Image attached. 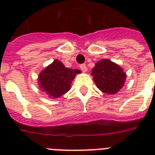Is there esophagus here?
Listing matches in <instances>:
<instances>
[{"label": "esophagus", "mask_w": 155, "mask_h": 155, "mask_svg": "<svg viewBox=\"0 0 155 155\" xmlns=\"http://www.w3.org/2000/svg\"><path fill=\"white\" fill-rule=\"evenodd\" d=\"M80 69H81V71H82L83 72H86V71H87V66H86V64H84V63H83V64H80Z\"/></svg>", "instance_id": "esophagus-1"}]
</instances>
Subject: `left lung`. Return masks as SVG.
Returning a JSON list of instances; mask_svg holds the SVG:
<instances>
[{
  "mask_svg": "<svg viewBox=\"0 0 155 155\" xmlns=\"http://www.w3.org/2000/svg\"><path fill=\"white\" fill-rule=\"evenodd\" d=\"M92 75L97 87L107 94L117 93L123 87L126 78L122 68L108 59L97 62Z\"/></svg>",
  "mask_w": 155,
  "mask_h": 155,
  "instance_id": "obj_1",
  "label": "left lung"
}]
</instances>
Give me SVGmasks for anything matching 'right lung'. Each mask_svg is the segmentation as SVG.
Returning <instances> with one entry per match:
<instances>
[{"label":"right lung","instance_id":"1","mask_svg":"<svg viewBox=\"0 0 155 155\" xmlns=\"http://www.w3.org/2000/svg\"><path fill=\"white\" fill-rule=\"evenodd\" d=\"M80 72L78 69L72 70L66 68L60 61L56 59L39 75L40 87L50 95V97L58 98L69 91L71 83L75 75Z\"/></svg>","mask_w":155,"mask_h":155}]
</instances>
